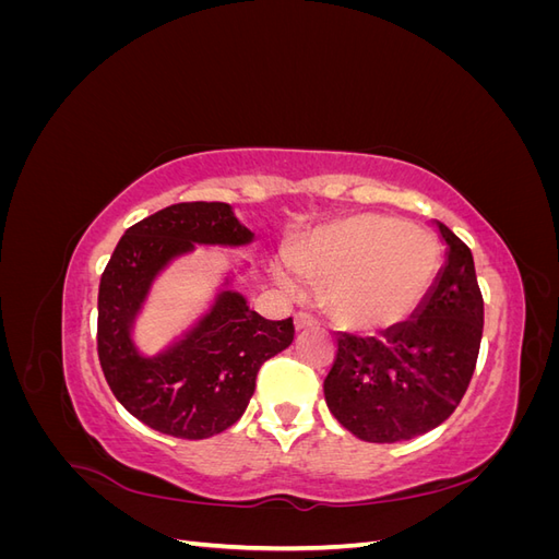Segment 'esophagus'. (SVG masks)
I'll list each match as a JSON object with an SVG mask.
<instances>
[{
  "instance_id": "esophagus-1",
  "label": "esophagus",
  "mask_w": 559,
  "mask_h": 559,
  "mask_svg": "<svg viewBox=\"0 0 559 559\" xmlns=\"http://www.w3.org/2000/svg\"><path fill=\"white\" fill-rule=\"evenodd\" d=\"M294 324H296V331H306V329L317 326V319L310 317V314H306V312H298V314L294 317Z\"/></svg>"
}]
</instances>
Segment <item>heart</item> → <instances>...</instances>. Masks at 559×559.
Instances as JSON below:
<instances>
[{"label":"heart","instance_id":"b5f03b06","mask_svg":"<svg viewBox=\"0 0 559 559\" xmlns=\"http://www.w3.org/2000/svg\"><path fill=\"white\" fill-rule=\"evenodd\" d=\"M289 261L302 280L326 284L324 302L341 324L380 331L401 324L427 298L438 245L431 233L396 216L357 214L312 233ZM275 277L284 292H300L292 270L277 267Z\"/></svg>","mask_w":559,"mask_h":559}]
</instances>
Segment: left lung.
Segmentation results:
<instances>
[{"mask_svg":"<svg viewBox=\"0 0 559 559\" xmlns=\"http://www.w3.org/2000/svg\"><path fill=\"white\" fill-rule=\"evenodd\" d=\"M445 265L403 324L376 337L337 335L324 380L329 411L368 443H399L427 433L454 413L476 370L483 294L471 249L441 222Z\"/></svg>","mask_w":559,"mask_h":559,"instance_id":"1","label":"left lung"}]
</instances>
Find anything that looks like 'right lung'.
I'll return each instance as SVG.
<instances>
[{
  "instance_id": "obj_1",
  "label": "right lung",
  "mask_w": 559,
  "mask_h": 559,
  "mask_svg": "<svg viewBox=\"0 0 559 559\" xmlns=\"http://www.w3.org/2000/svg\"><path fill=\"white\" fill-rule=\"evenodd\" d=\"M257 235L226 202H179L126 230L99 280L97 354L114 396L146 427L210 438L242 417L259 368L294 343V321H270L233 289L249 267L226 270L207 310L160 352L146 354L134 326L156 280L200 247H249Z\"/></svg>"
}]
</instances>
